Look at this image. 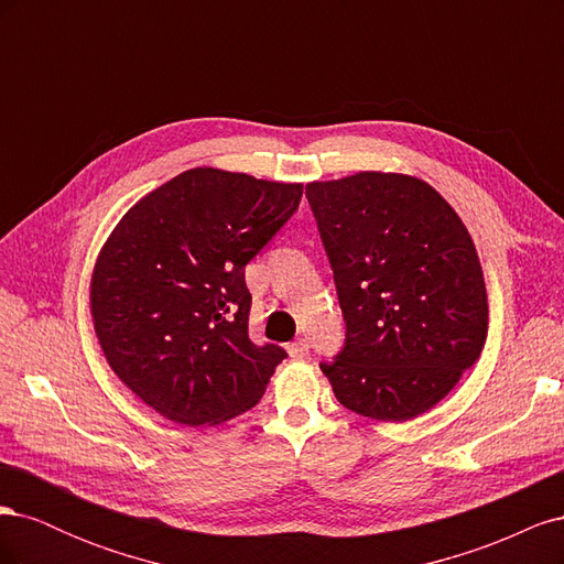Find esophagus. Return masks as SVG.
<instances>
[{
    "label": "esophagus",
    "mask_w": 564,
    "mask_h": 564,
    "mask_svg": "<svg viewBox=\"0 0 564 564\" xmlns=\"http://www.w3.org/2000/svg\"><path fill=\"white\" fill-rule=\"evenodd\" d=\"M286 352H289V357H294V360H301V357H305V355L311 352L308 340H305V338H296L294 344L286 346Z\"/></svg>",
    "instance_id": "obj_1"
}]
</instances>
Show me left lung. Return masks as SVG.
<instances>
[{
	"mask_svg": "<svg viewBox=\"0 0 564 564\" xmlns=\"http://www.w3.org/2000/svg\"><path fill=\"white\" fill-rule=\"evenodd\" d=\"M334 270L346 344L319 362L336 400L379 421L433 409L487 338V289L466 226L435 187L360 172L305 185Z\"/></svg>",
	"mask_w": 564,
	"mask_h": 564,
	"instance_id": "obj_1",
	"label": "left lung"
}]
</instances>
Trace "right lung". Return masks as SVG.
Instances as JSON below:
<instances>
[{
	"label": "right lung",
	"instance_id": "1",
	"mask_svg": "<svg viewBox=\"0 0 564 564\" xmlns=\"http://www.w3.org/2000/svg\"><path fill=\"white\" fill-rule=\"evenodd\" d=\"M301 183L197 166L119 220L91 315L119 381L164 419L216 425L261 400L286 350L249 338L247 263L294 216Z\"/></svg>",
	"mask_w": 564,
	"mask_h": 564
}]
</instances>
